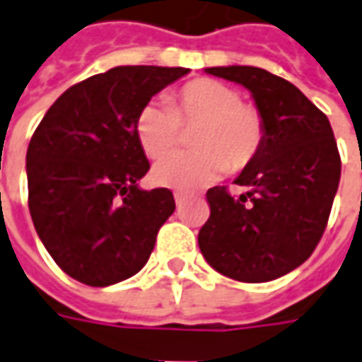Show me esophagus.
Instances as JSON below:
<instances>
[{
    "instance_id": "esophagus-1",
    "label": "esophagus",
    "mask_w": 362,
    "mask_h": 362,
    "mask_svg": "<svg viewBox=\"0 0 362 362\" xmlns=\"http://www.w3.org/2000/svg\"><path fill=\"white\" fill-rule=\"evenodd\" d=\"M184 199H186V196H184V194H178V192L174 194V202H176V207H178V209L184 206Z\"/></svg>"
}]
</instances>
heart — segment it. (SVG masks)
Masks as SVG:
<instances>
[{
  "label": "heart",
  "mask_w": 362,
  "mask_h": 362,
  "mask_svg": "<svg viewBox=\"0 0 362 362\" xmlns=\"http://www.w3.org/2000/svg\"><path fill=\"white\" fill-rule=\"evenodd\" d=\"M198 127L194 153L163 158L153 180L164 188L192 192L209 186L231 168L243 170L264 145V119L255 105L243 102L233 86L217 80H194L173 95V107L148 102L139 111L135 131L146 156L160 158L180 142L181 127Z\"/></svg>",
  "instance_id": "heart-1"
}]
</instances>
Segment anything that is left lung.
Segmentation results:
<instances>
[{"label":"left lung","mask_w":362,"mask_h":362,"mask_svg":"<svg viewBox=\"0 0 362 362\" xmlns=\"http://www.w3.org/2000/svg\"><path fill=\"white\" fill-rule=\"evenodd\" d=\"M251 92L264 119L259 156L235 178L249 192L207 189L199 229L204 259L239 282H269L298 269L322 239L341 178L329 119L288 80L255 66L206 68Z\"/></svg>","instance_id":"left-lung-1"}]
</instances>
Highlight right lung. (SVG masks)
<instances>
[{
    "label": "right lung",
    "mask_w": 362,
    "mask_h": 362,
    "mask_svg": "<svg viewBox=\"0 0 362 362\" xmlns=\"http://www.w3.org/2000/svg\"><path fill=\"white\" fill-rule=\"evenodd\" d=\"M188 68L117 66L50 105L27 148L29 211L68 276L111 286L137 274L174 214L170 189L139 188L148 160L139 111Z\"/></svg>",
    "instance_id": "add662e5"
}]
</instances>
